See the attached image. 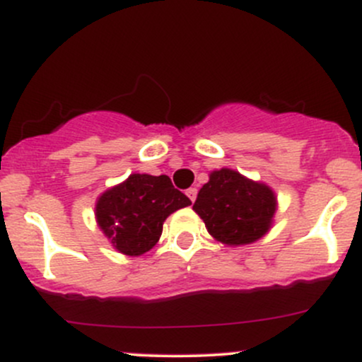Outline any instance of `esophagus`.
Instances as JSON below:
<instances>
[{
	"label": "esophagus",
	"mask_w": 362,
	"mask_h": 362,
	"mask_svg": "<svg viewBox=\"0 0 362 362\" xmlns=\"http://www.w3.org/2000/svg\"><path fill=\"white\" fill-rule=\"evenodd\" d=\"M187 197L190 199V201H195V199H197V189H195V187H190V189H187Z\"/></svg>",
	"instance_id": "esophagus-1"
}]
</instances>
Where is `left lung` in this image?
Instances as JSON below:
<instances>
[{
	"instance_id": "left-lung-1",
	"label": "left lung",
	"mask_w": 362,
	"mask_h": 362,
	"mask_svg": "<svg viewBox=\"0 0 362 362\" xmlns=\"http://www.w3.org/2000/svg\"><path fill=\"white\" fill-rule=\"evenodd\" d=\"M207 231L221 243L247 245L269 231L276 197L267 185L257 184L235 170L213 172L194 202Z\"/></svg>"
}]
</instances>
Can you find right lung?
<instances>
[{
	"instance_id": "1",
	"label": "right lung",
	"mask_w": 362,
	"mask_h": 362,
	"mask_svg": "<svg viewBox=\"0 0 362 362\" xmlns=\"http://www.w3.org/2000/svg\"><path fill=\"white\" fill-rule=\"evenodd\" d=\"M189 204L190 199L167 175L134 173L100 195L97 221L119 252L138 257L155 247L165 219Z\"/></svg>"
}]
</instances>
